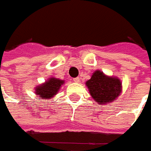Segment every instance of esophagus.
<instances>
[{"instance_id":"esophagus-1","label":"esophagus","mask_w":151,"mask_h":151,"mask_svg":"<svg viewBox=\"0 0 151 151\" xmlns=\"http://www.w3.org/2000/svg\"><path fill=\"white\" fill-rule=\"evenodd\" d=\"M73 81H74L75 82H79V81H80V78H79V77H76V78L73 79Z\"/></svg>"}]
</instances>
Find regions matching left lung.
Here are the masks:
<instances>
[{
    "mask_svg": "<svg viewBox=\"0 0 151 151\" xmlns=\"http://www.w3.org/2000/svg\"><path fill=\"white\" fill-rule=\"evenodd\" d=\"M86 84L91 96L99 104H108L114 101L121 92V82L119 79L108 77L100 70L93 73Z\"/></svg>",
    "mask_w": 151,
    "mask_h": 151,
    "instance_id": "1",
    "label": "left lung"
}]
</instances>
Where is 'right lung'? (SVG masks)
<instances>
[{
  "instance_id": "right-lung-1",
  "label": "right lung",
  "mask_w": 151,
  "mask_h": 151,
  "mask_svg": "<svg viewBox=\"0 0 151 151\" xmlns=\"http://www.w3.org/2000/svg\"><path fill=\"white\" fill-rule=\"evenodd\" d=\"M63 83L64 81H61L60 79L50 78L44 84L37 86L35 89V93L39 96L40 99H50L58 92Z\"/></svg>"
}]
</instances>
